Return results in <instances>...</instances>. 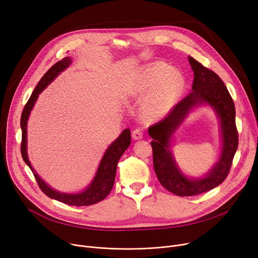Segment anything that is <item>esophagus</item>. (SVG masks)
Segmentation results:
<instances>
[{
	"instance_id": "obj_1",
	"label": "esophagus",
	"mask_w": 258,
	"mask_h": 258,
	"mask_svg": "<svg viewBox=\"0 0 258 258\" xmlns=\"http://www.w3.org/2000/svg\"><path fill=\"white\" fill-rule=\"evenodd\" d=\"M142 136H143V133H142V130L141 128H135L134 131H133V133H132V137H133V139H135V140H138V139H141L142 138Z\"/></svg>"
}]
</instances>
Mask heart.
<instances>
[{
  "mask_svg": "<svg viewBox=\"0 0 258 258\" xmlns=\"http://www.w3.org/2000/svg\"><path fill=\"white\" fill-rule=\"evenodd\" d=\"M185 87V79L180 71L157 61L139 75L135 90L140 95H149L144 103V112L150 117L166 115L177 104Z\"/></svg>",
  "mask_w": 258,
  "mask_h": 258,
  "instance_id": "1",
  "label": "heart"
}]
</instances>
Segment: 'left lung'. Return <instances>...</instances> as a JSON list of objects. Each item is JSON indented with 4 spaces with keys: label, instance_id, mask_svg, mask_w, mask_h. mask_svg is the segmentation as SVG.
Wrapping results in <instances>:
<instances>
[{
    "label": "left lung",
    "instance_id": "8db88e82",
    "mask_svg": "<svg viewBox=\"0 0 258 258\" xmlns=\"http://www.w3.org/2000/svg\"><path fill=\"white\" fill-rule=\"evenodd\" d=\"M195 78L192 91L175 104L167 115L148 127L153 138L154 168L161 185L179 197H192L206 192L225 181L232 165L238 146V133L235 124V106L223 80L212 70L204 67L194 57H188ZM208 103L221 120L223 150L220 161L205 178L187 179L177 169L169 151L172 133L179 125L192 107Z\"/></svg>",
    "mask_w": 258,
    "mask_h": 258
}]
</instances>
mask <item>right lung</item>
Listing matches in <instances>:
<instances>
[{"label":"right lung","mask_w":258,"mask_h":258,"mask_svg":"<svg viewBox=\"0 0 258 258\" xmlns=\"http://www.w3.org/2000/svg\"><path fill=\"white\" fill-rule=\"evenodd\" d=\"M70 57H63L61 60L54 63L50 69L40 78L37 86L32 92L29 100L24 106V110L21 116V127H22V142H21V153L25 163L31 169L34 178L37 182L38 187L40 188L46 196L51 199L56 200L58 202L64 203L67 205L72 206H89L96 204V203L105 199L108 194L111 192L115 182V175L118 161L121 158L122 154L125 152L126 148L131 144V131L128 128L121 133L120 136L110 145L106 150L105 154L102 157V160L99 164L96 175L91 183V185L86 189L84 192L76 195H67L53 190L42 179H40L34 169L32 168L30 162L27 156V120H28L29 114L32 107L38 97V94L42 92L51 81L55 78L60 72H62L71 63Z\"/></svg>","instance_id":"1"}]
</instances>
